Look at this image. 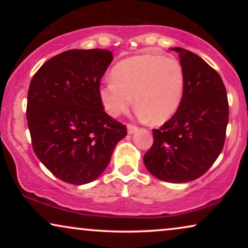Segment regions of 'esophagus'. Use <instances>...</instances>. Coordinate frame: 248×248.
<instances>
[{"mask_svg": "<svg viewBox=\"0 0 248 248\" xmlns=\"http://www.w3.org/2000/svg\"><path fill=\"white\" fill-rule=\"evenodd\" d=\"M138 130H139V127L135 126V125L127 124V133H128V134H133L134 132H137Z\"/></svg>", "mask_w": 248, "mask_h": 248, "instance_id": "1", "label": "esophagus"}]
</instances>
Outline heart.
I'll return each instance as SVG.
<instances>
[{"label":"heart","instance_id":"heart-1","mask_svg":"<svg viewBox=\"0 0 248 248\" xmlns=\"http://www.w3.org/2000/svg\"><path fill=\"white\" fill-rule=\"evenodd\" d=\"M185 73L176 59L161 55L133 56L114 67L113 79L100 87L103 105L111 116L134 103L142 116L154 124L169 120L181 105Z\"/></svg>","mask_w":248,"mask_h":248}]
</instances>
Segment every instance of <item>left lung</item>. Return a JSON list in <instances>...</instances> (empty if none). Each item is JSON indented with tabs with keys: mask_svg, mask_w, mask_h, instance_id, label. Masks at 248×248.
<instances>
[{
	"mask_svg": "<svg viewBox=\"0 0 248 248\" xmlns=\"http://www.w3.org/2000/svg\"><path fill=\"white\" fill-rule=\"evenodd\" d=\"M185 87L178 109L170 120L152 130L154 144L144 155L145 167L155 177L187 183L201 177L222 151L229 117L221 77L204 60L181 47Z\"/></svg>",
	"mask_w": 248,
	"mask_h": 248,
	"instance_id": "left-lung-1",
	"label": "left lung"
}]
</instances>
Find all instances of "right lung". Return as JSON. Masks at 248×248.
Segmentation results:
<instances>
[{"mask_svg":"<svg viewBox=\"0 0 248 248\" xmlns=\"http://www.w3.org/2000/svg\"><path fill=\"white\" fill-rule=\"evenodd\" d=\"M113 61L107 49H70L32 77L27 121L33 151L61 181L82 185L99 177L126 126L104 110L100 80Z\"/></svg>","mask_w":248,"mask_h":248,"instance_id":"1","label":"right lung"}]
</instances>
